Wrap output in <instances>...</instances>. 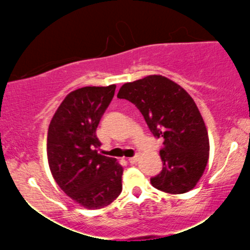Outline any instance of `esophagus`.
<instances>
[{"instance_id": "1", "label": "esophagus", "mask_w": 250, "mask_h": 250, "mask_svg": "<svg viewBox=\"0 0 250 250\" xmlns=\"http://www.w3.org/2000/svg\"><path fill=\"white\" fill-rule=\"evenodd\" d=\"M137 159H139V155H134V156L129 157V159H128V161L130 162V163H135V162L137 161Z\"/></svg>"}]
</instances>
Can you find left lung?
Returning a JSON list of instances; mask_svg holds the SVG:
<instances>
[{"instance_id": "1", "label": "left lung", "mask_w": 250, "mask_h": 250, "mask_svg": "<svg viewBox=\"0 0 250 250\" xmlns=\"http://www.w3.org/2000/svg\"><path fill=\"white\" fill-rule=\"evenodd\" d=\"M117 97L135 104L154 136L163 139V168L150 179L153 187L169 194L191 190L207 166L209 139L190 95L167 77L150 75L123 84Z\"/></svg>"}]
</instances>
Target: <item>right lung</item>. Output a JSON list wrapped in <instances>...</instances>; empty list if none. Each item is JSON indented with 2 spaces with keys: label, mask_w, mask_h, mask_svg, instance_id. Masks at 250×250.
I'll return each instance as SVG.
<instances>
[{
  "label": "right lung",
  "mask_w": 250,
  "mask_h": 250,
  "mask_svg": "<svg viewBox=\"0 0 250 250\" xmlns=\"http://www.w3.org/2000/svg\"><path fill=\"white\" fill-rule=\"evenodd\" d=\"M115 84L83 87L68 94L51 119L47 155L56 183L85 209L110 205L122 191L123 168L97 153L96 129L115 94Z\"/></svg>",
  "instance_id": "add662e5"
}]
</instances>
